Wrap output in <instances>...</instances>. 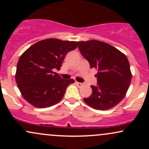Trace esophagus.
Returning <instances> with one entry per match:
<instances>
[{"label":"esophagus","instance_id":"obj_1","mask_svg":"<svg viewBox=\"0 0 149 149\" xmlns=\"http://www.w3.org/2000/svg\"><path fill=\"white\" fill-rule=\"evenodd\" d=\"M76 84L78 85V87H81L82 85H83V83H78V82H76Z\"/></svg>","mask_w":149,"mask_h":149}]
</instances>
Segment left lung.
I'll return each instance as SVG.
<instances>
[{"label":"left lung","mask_w":149,"mask_h":149,"mask_svg":"<svg viewBox=\"0 0 149 149\" xmlns=\"http://www.w3.org/2000/svg\"><path fill=\"white\" fill-rule=\"evenodd\" d=\"M77 42L90 68L98 71L95 75L97 85H91V96L83 100L97 110L111 109L123 100L130 84L132 73L127 57L107 42L95 40Z\"/></svg>","instance_id":"8db88e82"}]
</instances>
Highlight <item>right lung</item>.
I'll return each instance as SVG.
<instances>
[{
	"instance_id": "1",
	"label": "right lung",
	"mask_w": 149,
	"mask_h": 149,
	"mask_svg": "<svg viewBox=\"0 0 149 149\" xmlns=\"http://www.w3.org/2000/svg\"><path fill=\"white\" fill-rule=\"evenodd\" d=\"M76 41L48 38L36 42L19 59L15 74L17 84L26 101L37 108L54 106L61 100L66 88L74 80L62 79L54 69H60Z\"/></svg>"
}]
</instances>
